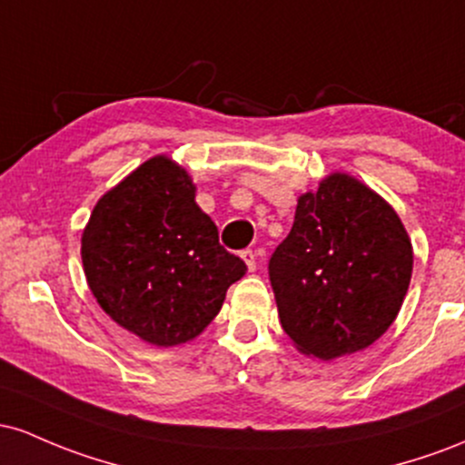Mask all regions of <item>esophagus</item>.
<instances>
[{
    "label": "esophagus",
    "instance_id": "1",
    "mask_svg": "<svg viewBox=\"0 0 465 465\" xmlns=\"http://www.w3.org/2000/svg\"><path fill=\"white\" fill-rule=\"evenodd\" d=\"M242 259L246 261V265H248V270L250 272H252L254 268H257V254H254V250H242Z\"/></svg>",
    "mask_w": 465,
    "mask_h": 465
}]
</instances>
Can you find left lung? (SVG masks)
Here are the masks:
<instances>
[{"instance_id":"obj_1","label":"left lung","mask_w":465,"mask_h":465,"mask_svg":"<svg viewBox=\"0 0 465 465\" xmlns=\"http://www.w3.org/2000/svg\"><path fill=\"white\" fill-rule=\"evenodd\" d=\"M411 272L413 248L400 217L345 173L301 197L268 263L281 325L302 353L321 360L378 341L398 316Z\"/></svg>"}]
</instances>
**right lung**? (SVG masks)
<instances>
[{
    "label": "right lung",
    "instance_id": "obj_1",
    "mask_svg": "<svg viewBox=\"0 0 465 465\" xmlns=\"http://www.w3.org/2000/svg\"><path fill=\"white\" fill-rule=\"evenodd\" d=\"M81 257L98 305L158 347L195 338L248 270L219 243L186 171L163 155L98 200Z\"/></svg>",
    "mask_w": 465,
    "mask_h": 465
}]
</instances>
